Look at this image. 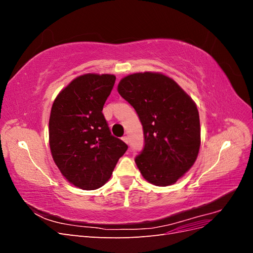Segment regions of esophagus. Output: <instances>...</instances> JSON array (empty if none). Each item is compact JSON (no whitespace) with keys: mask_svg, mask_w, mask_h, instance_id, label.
<instances>
[{"mask_svg":"<svg viewBox=\"0 0 253 253\" xmlns=\"http://www.w3.org/2000/svg\"><path fill=\"white\" fill-rule=\"evenodd\" d=\"M122 140H124L126 143H127L128 142V139H127V136H124L122 137Z\"/></svg>","mask_w":253,"mask_h":253,"instance_id":"esophagus-1","label":"esophagus"}]
</instances>
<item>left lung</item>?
<instances>
[{
	"mask_svg": "<svg viewBox=\"0 0 253 253\" xmlns=\"http://www.w3.org/2000/svg\"><path fill=\"white\" fill-rule=\"evenodd\" d=\"M118 91L142 125L144 147L135 158L140 173L153 185H172L193 166L200 151L194 101L173 79L158 73L126 76Z\"/></svg>",
	"mask_w": 253,
	"mask_h": 253,
	"instance_id": "left-lung-1",
	"label": "left lung"
}]
</instances>
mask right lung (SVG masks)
Instances as JSON below:
<instances>
[{"label": "right lung", "instance_id": "right-lung-1", "mask_svg": "<svg viewBox=\"0 0 253 253\" xmlns=\"http://www.w3.org/2000/svg\"><path fill=\"white\" fill-rule=\"evenodd\" d=\"M114 75L86 74L74 79L53 101L49 145L64 177L83 190L110 179L127 145L114 137L102 113L114 87Z\"/></svg>", "mask_w": 253, "mask_h": 253}]
</instances>
